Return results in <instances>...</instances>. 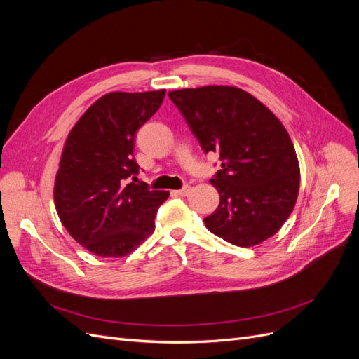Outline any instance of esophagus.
I'll return each instance as SVG.
<instances>
[{"label":"esophagus","mask_w":359,"mask_h":359,"mask_svg":"<svg viewBox=\"0 0 359 359\" xmlns=\"http://www.w3.org/2000/svg\"><path fill=\"white\" fill-rule=\"evenodd\" d=\"M190 190H191V187H190V186H186V187H182V189L177 190L175 193L178 194V196H189V193H190Z\"/></svg>","instance_id":"obj_1"}]
</instances>
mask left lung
Here are the masks:
<instances>
[{
	"mask_svg": "<svg viewBox=\"0 0 359 359\" xmlns=\"http://www.w3.org/2000/svg\"><path fill=\"white\" fill-rule=\"evenodd\" d=\"M205 153H219L222 170L211 184L220 203L203 222L238 247L276 235L299 191V165L280 119L256 97L227 85L169 93Z\"/></svg>",
	"mask_w": 359,
	"mask_h": 359,
	"instance_id": "left-lung-1",
	"label": "left lung"
}]
</instances>
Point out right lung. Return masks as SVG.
<instances>
[{
  "label": "right lung",
  "instance_id": "obj_1",
  "mask_svg": "<svg viewBox=\"0 0 359 359\" xmlns=\"http://www.w3.org/2000/svg\"><path fill=\"white\" fill-rule=\"evenodd\" d=\"M165 94L166 90L104 94L64 142L53 186L55 208L73 240L95 256L132 253L154 232L158 206L169 198V191L136 184L139 166L133 154L136 132L158 111Z\"/></svg>",
  "mask_w": 359,
  "mask_h": 359
}]
</instances>
